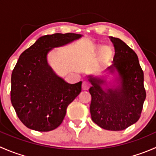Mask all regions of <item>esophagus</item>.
<instances>
[{"label":"esophagus","instance_id":"esophagus-1","mask_svg":"<svg viewBox=\"0 0 156 156\" xmlns=\"http://www.w3.org/2000/svg\"><path fill=\"white\" fill-rule=\"evenodd\" d=\"M90 87V84L89 82H87V81H84L83 82V84H82V88L83 90H88L89 89V87Z\"/></svg>","mask_w":156,"mask_h":156}]
</instances>
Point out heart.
Instances as JSON below:
<instances>
[{"mask_svg": "<svg viewBox=\"0 0 156 156\" xmlns=\"http://www.w3.org/2000/svg\"><path fill=\"white\" fill-rule=\"evenodd\" d=\"M112 55V49L108 46L102 48L100 51V59L102 61H106L110 58Z\"/></svg>", "mask_w": 156, "mask_h": 156, "instance_id": "obj_1", "label": "heart"}]
</instances>
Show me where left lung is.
Returning <instances> with one entry per match:
<instances>
[{"mask_svg":"<svg viewBox=\"0 0 156 156\" xmlns=\"http://www.w3.org/2000/svg\"><path fill=\"white\" fill-rule=\"evenodd\" d=\"M115 48L113 63L108 69L119 74V85L103 89L104 79L89 76L92 84L90 106L91 119L105 130H122L136 123L146 99L144 72L137 55L121 39L109 37Z\"/></svg>","mask_w":156,"mask_h":156,"instance_id":"left-lung-1","label":"left lung"}]
</instances>
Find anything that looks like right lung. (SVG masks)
Instances as JSON below:
<instances>
[{
	"label": "right lung",
	"instance_id": "right-lung-1",
	"mask_svg": "<svg viewBox=\"0 0 156 156\" xmlns=\"http://www.w3.org/2000/svg\"><path fill=\"white\" fill-rule=\"evenodd\" d=\"M81 37L74 33L42 36L20 55L11 75L10 99L18 118L29 128L37 131L56 129L63 121L69 105L81 92V81L66 82L47 60L53 48Z\"/></svg>",
	"mask_w": 156,
	"mask_h": 156
}]
</instances>
